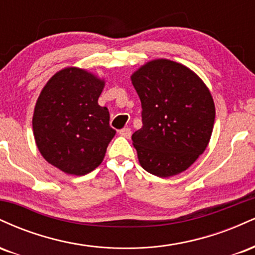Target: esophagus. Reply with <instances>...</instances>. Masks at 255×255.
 Returning a JSON list of instances; mask_svg holds the SVG:
<instances>
[{
    "instance_id": "esophagus-1",
    "label": "esophagus",
    "mask_w": 255,
    "mask_h": 255,
    "mask_svg": "<svg viewBox=\"0 0 255 255\" xmlns=\"http://www.w3.org/2000/svg\"><path fill=\"white\" fill-rule=\"evenodd\" d=\"M119 134H120V135H121V136H124V137H127V139H128V137L130 136L131 131H130L129 128H124V129H121V130L119 131Z\"/></svg>"
}]
</instances>
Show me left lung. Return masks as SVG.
Listing matches in <instances>:
<instances>
[{"label":"left lung","instance_id":"left-lung-1","mask_svg":"<svg viewBox=\"0 0 255 255\" xmlns=\"http://www.w3.org/2000/svg\"><path fill=\"white\" fill-rule=\"evenodd\" d=\"M130 80L142 108V127L131 135L140 165L158 177L187 170L211 139L216 109L209 87L166 58L142 64Z\"/></svg>","mask_w":255,"mask_h":255}]
</instances>
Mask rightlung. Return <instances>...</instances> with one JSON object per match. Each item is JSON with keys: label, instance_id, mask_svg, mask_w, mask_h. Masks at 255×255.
Returning <instances> with one entry per match:
<instances>
[{"label": "right lung", "instance_id": "obj_1", "mask_svg": "<svg viewBox=\"0 0 255 255\" xmlns=\"http://www.w3.org/2000/svg\"><path fill=\"white\" fill-rule=\"evenodd\" d=\"M105 80L86 69L67 67L43 87L32 119L36 145L49 164L83 176L103 162L116 130L98 104Z\"/></svg>", "mask_w": 255, "mask_h": 255}]
</instances>
